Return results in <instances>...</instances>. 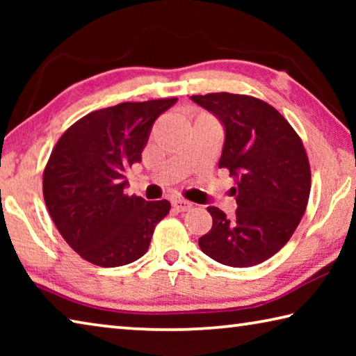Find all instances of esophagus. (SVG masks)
<instances>
[{
	"mask_svg": "<svg viewBox=\"0 0 356 356\" xmlns=\"http://www.w3.org/2000/svg\"><path fill=\"white\" fill-rule=\"evenodd\" d=\"M172 209L176 212H186V210L191 209V204L185 200H172Z\"/></svg>",
	"mask_w": 356,
	"mask_h": 356,
	"instance_id": "34e87169",
	"label": "esophagus"
}]
</instances>
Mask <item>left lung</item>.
I'll list each match as a JSON object with an SVG mask.
<instances>
[{
  "label": "left lung",
  "instance_id": "1",
  "mask_svg": "<svg viewBox=\"0 0 356 356\" xmlns=\"http://www.w3.org/2000/svg\"><path fill=\"white\" fill-rule=\"evenodd\" d=\"M225 125L220 168L236 177L232 218L207 207L212 229L200 248L229 267H252L276 254L300 225L311 191V166L301 138L282 114L243 94L191 95Z\"/></svg>",
  "mask_w": 356,
  "mask_h": 356
}]
</instances>
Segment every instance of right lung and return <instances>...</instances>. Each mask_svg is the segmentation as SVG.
Segmentation results:
<instances>
[{
  "mask_svg": "<svg viewBox=\"0 0 356 356\" xmlns=\"http://www.w3.org/2000/svg\"><path fill=\"white\" fill-rule=\"evenodd\" d=\"M176 97L124 102L78 119L53 147L44 200L59 234L84 261L120 267L147 251L170 201L124 193L125 171L141 160L155 119Z\"/></svg>",
  "mask_w": 356,
  "mask_h": 356,
  "instance_id": "right-lung-1",
  "label": "right lung"
}]
</instances>
